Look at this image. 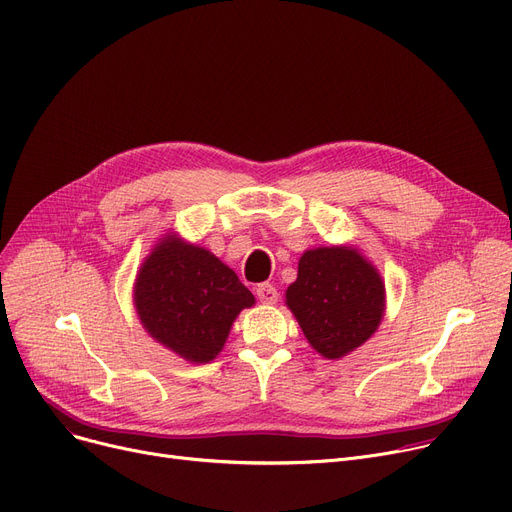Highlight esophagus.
Segmentation results:
<instances>
[{"label":"esophagus","mask_w":512,"mask_h":512,"mask_svg":"<svg viewBox=\"0 0 512 512\" xmlns=\"http://www.w3.org/2000/svg\"><path fill=\"white\" fill-rule=\"evenodd\" d=\"M257 299L263 305H276L278 303V290L272 284H259L257 286Z\"/></svg>","instance_id":"esophagus-1"}]
</instances>
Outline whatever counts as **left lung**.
Returning a JSON list of instances; mask_svg holds the SVG:
<instances>
[{"label":"left lung","instance_id":"8db88e82","mask_svg":"<svg viewBox=\"0 0 512 512\" xmlns=\"http://www.w3.org/2000/svg\"><path fill=\"white\" fill-rule=\"evenodd\" d=\"M286 307L311 348L328 361H338L380 328L386 284L357 247H315L299 259L297 280L286 288Z\"/></svg>","mask_w":512,"mask_h":512}]
</instances>
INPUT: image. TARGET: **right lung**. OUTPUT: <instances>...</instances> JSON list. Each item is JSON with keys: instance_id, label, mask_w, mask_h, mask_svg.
Returning <instances> with one entry per match:
<instances>
[{"instance_id": "obj_1", "label": "right lung", "mask_w": 512, "mask_h": 512, "mask_svg": "<svg viewBox=\"0 0 512 512\" xmlns=\"http://www.w3.org/2000/svg\"><path fill=\"white\" fill-rule=\"evenodd\" d=\"M132 301L155 342L199 365L222 353L238 313L255 305L234 270L178 232H166L143 259Z\"/></svg>"}]
</instances>
